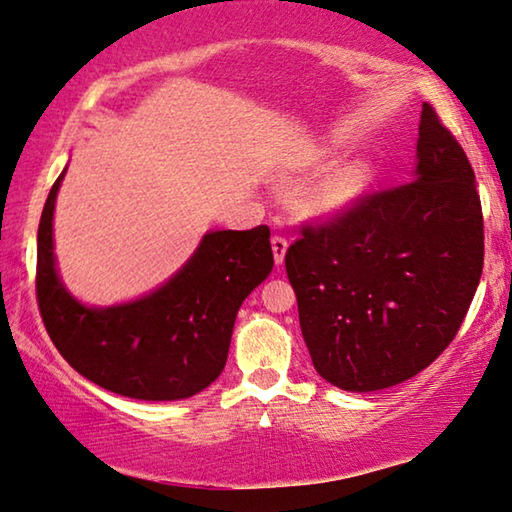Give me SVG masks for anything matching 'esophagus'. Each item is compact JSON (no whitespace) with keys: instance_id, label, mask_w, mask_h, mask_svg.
Segmentation results:
<instances>
[{"instance_id":"obj_1","label":"esophagus","mask_w":512,"mask_h":512,"mask_svg":"<svg viewBox=\"0 0 512 512\" xmlns=\"http://www.w3.org/2000/svg\"><path fill=\"white\" fill-rule=\"evenodd\" d=\"M271 248H273L275 264L285 262V253H287V248H289V241L282 237V234H273V237H271Z\"/></svg>"}]
</instances>
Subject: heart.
<instances>
[{"label":"heart","instance_id":"1","mask_svg":"<svg viewBox=\"0 0 512 512\" xmlns=\"http://www.w3.org/2000/svg\"><path fill=\"white\" fill-rule=\"evenodd\" d=\"M364 186V173L360 168H348L342 175H337L335 180H330L323 186L319 202L326 209H339L346 207Z\"/></svg>","mask_w":512,"mask_h":512}]
</instances>
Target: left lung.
<instances>
[{"label":"left lung","mask_w":512,"mask_h":512,"mask_svg":"<svg viewBox=\"0 0 512 512\" xmlns=\"http://www.w3.org/2000/svg\"><path fill=\"white\" fill-rule=\"evenodd\" d=\"M417 173L305 221L285 266L314 369L346 392L417 376L453 342L483 271L465 150L424 102Z\"/></svg>","instance_id":"1"}]
</instances>
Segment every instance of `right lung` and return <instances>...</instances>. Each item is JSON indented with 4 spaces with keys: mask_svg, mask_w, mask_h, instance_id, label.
<instances>
[{
    "mask_svg": "<svg viewBox=\"0 0 512 512\" xmlns=\"http://www.w3.org/2000/svg\"><path fill=\"white\" fill-rule=\"evenodd\" d=\"M63 173L38 225L36 300L52 344L81 376L129 399L175 401L202 392L225 367L241 303L273 269L269 225L209 232L154 294L93 310L63 289L54 269L52 218Z\"/></svg>",
    "mask_w": 512,
    "mask_h": 512,
    "instance_id": "obj_1",
    "label": "right lung"
}]
</instances>
